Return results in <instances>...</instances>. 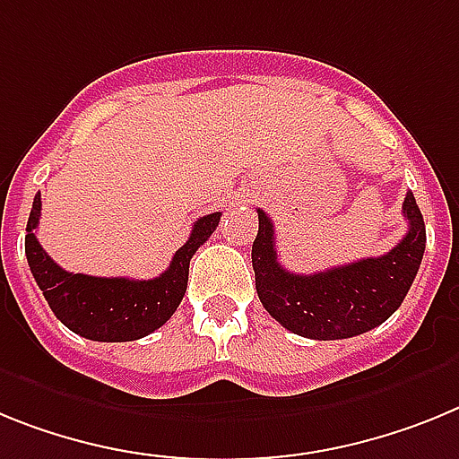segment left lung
Segmentation results:
<instances>
[{
  "label": "left lung",
  "instance_id": "left-lung-1",
  "mask_svg": "<svg viewBox=\"0 0 459 459\" xmlns=\"http://www.w3.org/2000/svg\"><path fill=\"white\" fill-rule=\"evenodd\" d=\"M402 212L409 230L384 256L296 274L279 265L273 221L258 210V235L252 245L258 300L274 321L307 340H346L381 325L411 289L428 240L413 194H406Z\"/></svg>",
  "mask_w": 459,
  "mask_h": 459
}]
</instances>
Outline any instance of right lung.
<instances>
[{"label":"right lung","instance_id":"add662e5","mask_svg":"<svg viewBox=\"0 0 459 459\" xmlns=\"http://www.w3.org/2000/svg\"><path fill=\"white\" fill-rule=\"evenodd\" d=\"M41 217V194L27 221L25 254L30 270L55 316L75 334L94 342H134L161 328L185 298L189 261L217 230L221 212L194 221L189 240L175 252L169 270L154 279L90 277L66 273L43 252L34 229Z\"/></svg>","mask_w":459,"mask_h":459}]
</instances>
